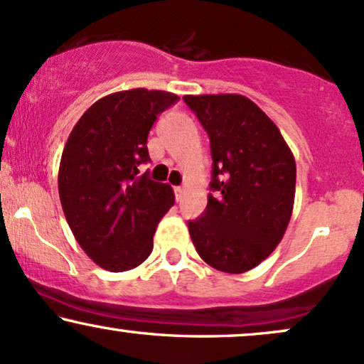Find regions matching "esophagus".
I'll list each match as a JSON object with an SVG mask.
<instances>
[{"label":"esophagus","instance_id":"obj_1","mask_svg":"<svg viewBox=\"0 0 364 364\" xmlns=\"http://www.w3.org/2000/svg\"><path fill=\"white\" fill-rule=\"evenodd\" d=\"M174 195H176V201L183 200V195H185V190L181 186H174Z\"/></svg>","mask_w":364,"mask_h":364}]
</instances>
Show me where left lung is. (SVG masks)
<instances>
[{
    "mask_svg": "<svg viewBox=\"0 0 364 364\" xmlns=\"http://www.w3.org/2000/svg\"><path fill=\"white\" fill-rule=\"evenodd\" d=\"M207 130L212 181L207 210L188 222L196 252L224 273L256 268L283 239L295 201L296 164L274 122L242 95H186Z\"/></svg>",
    "mask_w": 364,
    "mask_h": 364,
    "instance_id": "obj_1",
    "label": "left lung"
}]
</instances>
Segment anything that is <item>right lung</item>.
Returning <instances> with one entry per match:
<instances>
[{"label": "right lung", "instance_id": "1", "mask_svg": "<svg viewBox=\"0 0 364 364\" xmlns=\"http://www.w3.org/2000/svg\"><path fill=\"white\" fill-rule=\"evenodd\" d=\"M169 91H118L91 105L74 125L59 166V196L74 237L100 268H137L174 205L168 183L139 174L151 161L147 135L156 118L178 102Z\"/></svg>", "mask_w": 364, "mask_h": 364}]
</instances>
